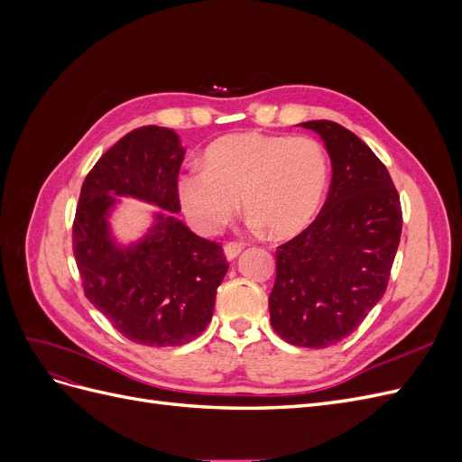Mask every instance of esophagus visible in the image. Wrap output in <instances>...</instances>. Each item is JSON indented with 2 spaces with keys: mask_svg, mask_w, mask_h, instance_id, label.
I'll return each instance as SVG.
<instances>
[{
  "mask_svg": "<svg viewBox=\"0 0 462 462\" xmlns=\"http://www.w3.org/2000/svg\"><path fill=\"white\" fill-rule=\"evenodd\" d=\"M243 248H245V245H243V243L231 241V243H227V245H226V248H223V250H226V256H227L229 260H233V258H236V256H239V254L243 253Z\"/></svg>",
  "mask_w": 462,
  "mask_h": 462,
  "instance_id": "34e87169",
  "label": "esophagus"
}]
</instances>
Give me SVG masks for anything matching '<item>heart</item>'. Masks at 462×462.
Returning a JSON list of instances; mask_svg holds the SVG:
<instances>
[{
    "instance_id": "b5f03b06",
    "label": "heart",
    "mask_w": 462,
    "mask_h": 462,
    "mask_svg": "<svg viewBox=\"0 0 462 462\" xmlns=\"http://www.w3.org/2000/svg\"><path fill=\"white\" fill-rule=\"evenodd\" d=\"M328 158L312 136L241 133L223 136L204 152V170L179 177L187 216L216 233L239 209L273 236H292L310 226L328 189Z\"/></svg>"
}]
</instances>
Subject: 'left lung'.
<instances>
[{
	"instance_id": "obj_1",
	"label": "left lung",
	"mask_w": 462,
	"mask_h": 462,
	"mask_svg": "<svg viewBox=\"0 0 462 462\" xmlns=\"http://www.w3.org/2000/svg\"><path fill=\"white\" fill-rule=\"evenodd\" d=\"M331 158L318 217L275 250L272 328L295 346L326 348L365 321L387 289L401 241L399 192L380 158L333 121H306Z\"/></svg>"
}]
</instances>
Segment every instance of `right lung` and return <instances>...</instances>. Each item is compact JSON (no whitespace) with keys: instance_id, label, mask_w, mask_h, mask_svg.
<instances>
[{"instance_id":"1","label":"right lung","mask_w":462,"mask_h":462,"mask_svg":"<svg viewBox=\"0 0 462 462\" xmlns=\"http://www.w3.org/2000/svg\"><path fill=\"white\" fill-rule=\"evenodd\" d=\"M183 156L171 129L148 125L125 134L87 175L73 221V254L87 299L123 337L146 346H179L199 337L229 270L221 245L194 235L171 215H159L145 239L129 249L110 241L106 212L116 196L180 212Z\"/></svg>"}]
</instances>
